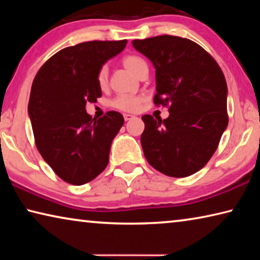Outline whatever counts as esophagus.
<instances>
[{"label": "esophagus", "mask_w": 260, "mask_h": 260, "mask_svg": "<svg viewBox=\"0 0 260 260\" xmlns=\"http://www.w3.org/2000/svg\"><path fill=\"white\" fill-rule=\"evenodd\" d=\"M134 118V116H132V114H128V113H125L124 114V119H125V121H128V120H131V119H133Z\"/></svg>", "instance_id": "34e87169"}]
</instances>
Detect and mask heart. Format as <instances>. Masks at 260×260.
<instances>
[{"mask_svg":"<svg viewBox=\"0 0 260 260\" xmlns=\"http://www.w3.org/2000/svg\"><path fill=\"white\" fill-rule=\"evenodd\" d=\"M122 65L132 72L134 76L138 77L139 72L142 70V68L147 67V63L144 59L136 55H127L122 58ZM98 83L101 88L107 86L108 83V71L105 68H101L98 72ZM142 99L140 96H133V95H119L112 101V107L121 111L126 112H133L139 109Z\"/></svg>","mask_w":260,"mask_h":260,"instance_id":"1","label":"heart"}]
</instances>
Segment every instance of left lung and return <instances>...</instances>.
I'll use <instances>...</instances> for the list:
<instances>
[{
	"label": "left lung",
	"mask_w": 260,
	"mask_h": 260,
	"mask_svg": "<svg viewBox=\"0 0 260 260\" xmlns=\"http://www.w3.org/2000/svg\"><path fill=\"white\" fill-rule=\"evenodd\" d=\"M156 69L153 103L169 105L170 116H142L143 153L153 169L173 178L206 165L228 125L227 83L208 51L189 39L158 35L133 40Z\"/></svg>",
	"instance_id": "obj_1"
}]
</instances>
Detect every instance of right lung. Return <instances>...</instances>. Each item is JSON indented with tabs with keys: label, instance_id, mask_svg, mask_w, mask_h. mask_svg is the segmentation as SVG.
I'll use <instances>...</instances> for the list:
<instances>
[{
	"label": "right lung",
	"instance_id": "add662e5",
	"mask_svg": "<svg viewBox=\"0 0 260 260\" xmlns=\"http://www.w3.org/2000/svg\"><path fill=\"white\" fill-rule=\"evenodd\" d=\"M127 40L88 41L51 56L35 76L28 116L43 159L65 182L81 186L107 167L112 140L124 117L109 111L100 119L86 112L87 102L102 96L98 72L119 54Z\"/></svg>",
	"mask_w": 260,
	"mask_h": 260
}]
</instances>
